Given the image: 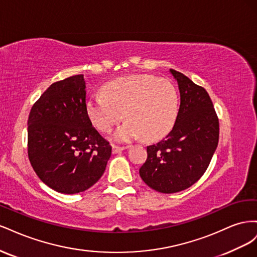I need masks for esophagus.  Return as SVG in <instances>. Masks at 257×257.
<instances>
[{
	"label": "esophagus",
	"instance_id": "esophagus-1",
	"mask_svg": "<svg viewBox=\"0 0 257 257\" xmlns=\"http://www.w3.org/2000/svg\"><path fill=\"white\" fill-rule=\"evenodd\" d=\"M128 146H112V153H120L121 151L127 149Z\"/></svg>",
	"mask_w": 257,
	"mask_h": 257
}]
</instances>
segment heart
Returning a JSON list of instances; mask_svg holds the SVG:
<instances>
[{"label":"heart","instance_id":"obj_1","mask_svg":"<svg viewBox=\"0 0 257 257\" xmlns=\"http://www.w3.org/2000/svg\"><path fill=\"white\" fill-rule=\"evenodd\" d=\"M89 118L99 132L109 133L123 118L127 120L115 132L119 142L141 136L154 141L170 130L178 112L174 85L152 75H130L105 84L102 95L85 102Z\"/></svg>","mask_w":257,"mask_h":257}]
</instances>
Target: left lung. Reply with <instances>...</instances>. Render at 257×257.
I'll return each instance as SVG.
<instances>
[{"mask_svg":"<svg viewBox=\"0 0 257 257\" xmlns=\"http://www.w3.org/2000/svg\"><path fill=\"white\" fill-rule=\"evenodd\" d=\"M180 91V108L173 130L155 145L139 175L151 189L177 193L197 182L207 170L219 143L220 124L208 92L189 77L170 69Z\"/></svg>","mask_w":257,"mask_h":257,"instance_id":"left-lung-1","label":"left lung"}]
</instances>
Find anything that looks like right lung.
Returning <instances> with one entry per match:
<instances>
[{
    "instance_id": "add662e5",
    "label": "right lung",
    "mask_w": 257,
    "mask_h": 257,
    "mask_svg": "<svg viewBox=\"0 0 257 257\" xmlns=\"http://www.w3.org/2000/svg\"><path fill=\"white\" fill-rule=\"evenodd\" d=\"M83 75L52 83L31 108L28 155L49 188L63 194L88 190L103 176L111 146L85 110Z\"/></svg>"
}]
</instances>
